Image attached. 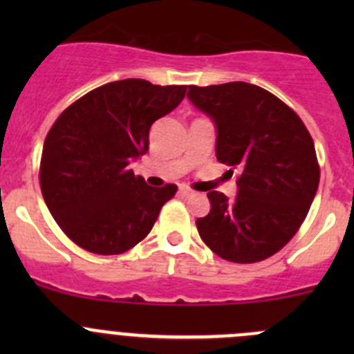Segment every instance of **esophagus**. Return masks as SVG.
<instances>
[{
    "mask_svg": "<svg viewBox=\"0 0 354 354\" xmlns=\"http://www.w3.org/2000/svg\"><path fill=\"white\" fill-rule=\"evenodd\" d=\"M180 194L183 195V197H190V195H192V190H190V188L185 187V185H183V187H180Z\"/></svg>",
    "mask_w": 354,
    "mask_h": 354,
    "instance_id": "esophagus-1",
    "label": "esophagus"
}]
</instances>
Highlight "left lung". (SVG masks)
<instances>
[{"label": "left lung", "mask_w": 354, "mask_h": 354, "mask_svg": "<svg viewBox=\"0 0 354 354\" xmlns=\"http://www.w3.org/2000/svg\"><path fill=\"white\" fill-rule=\"evenodd\" d=\"M187 95L216 124L217 160L240 173L234 200L207 194L210 212L197 219L200 238L230 262L266 260L295 236L317 194L312 137L295 111L259 85H190Z\"/></svg>", "instance_id": "8db88e82"}]
</instances>
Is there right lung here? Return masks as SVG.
Listing matches in <instances>:
<instances>
[{
  "label": "right lung",
  "instance_id": "obj_1",
  "mask_svg": "<svg viewBox=\"0 0 354 354\" xmlns=\"http://www.w3.org/2000/svg\"><path fill=\"white\" fill-rule=\"evenodd\" d=\"M187 85L111 82L68 106L44 140L41 190L73 243L118 255L151 233L176 185L149 187L130 164L149 151V130L185 97Z\"/></svg>",
  "mask_w": 354,
  "mask_h": 354
}]
</instances>
